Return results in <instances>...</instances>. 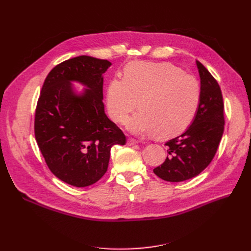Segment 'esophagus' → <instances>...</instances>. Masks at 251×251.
Returning <instances> with one entry per match:
<instances>
[{"instance_id":"1","label":"esophagus","mask_w":251,"mask_h":251,"mask_svg":"<svg viewBox=\"0 0 251 251\" xmlns=\"http://www.w3.org/2000/svg\"><path fill=\"white\" fill-rule=\"evenodd\" d=\"M137 143H138V141L135 140V139H133V138H129V139L127 140V144H128V146H134V144H137Z\"/></svg>"}]
</instances>
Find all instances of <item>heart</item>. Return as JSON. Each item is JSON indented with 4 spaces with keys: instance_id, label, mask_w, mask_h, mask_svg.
I'll return each mask as SVG.
<instances>
[{
    "instance_id": "1",
    "label": "heart",
    "mask_w": 251,
    "mask_h": 251,
    "mask_svg": "<svg viewBox=\"0 0 251 251\" xmlns=\"http://www.w3.org/2000/svg\"><path fill=\"white\" fill-rule=\"evenodd\" d=\"M201 87L197 79L177 66L161 62H133L124 78L115 77L107 89V108L112 120L123 124L139 104L142 109L128 122L135 134L163 138L183 132L200 108Z\"/></svg>"
}]
</instances>
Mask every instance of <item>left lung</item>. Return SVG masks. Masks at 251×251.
Masks as SVG:
<instances>
[{"instance_id": "obj_1", "label": "left lung", "mask_w": 251, "mask_h": 251, "mask_svg": "<svg viewBox=\"0 0 251 251\" xmlns=\"http://www.w3.org/2000/svg\"><path fill=\"white\" fill-rule=\"evenodd\" d=\"M201 76V100L192 124L180 136L166 142L169 156L153 173L169 182L191 179L213 161L224 132V102L215 77L196 61Z\"/></svg>"}]
</instances>
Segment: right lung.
Returning <instances> with one entry per match:
<instances>
[{
  "label": "right lung",
  "instance_id": "1",
  "mask_svg": "<svg viewBox=\"0 0 251 251\" xmlns=\"http://www.w3.org/2000/svg\"><path fill=\"white\" fill-rule=\"evenodd\" d=\"M112 64L89 56L66 60L48 74L34 116V135L47 166L60 180L76 187L98 182L107 172L110 151L126 136L104 114L102 73ZM88 88L82 96L70 81Z\"/></svg>",
  "mask_w": 251,
  "mask_h": 251
}]
</instances>
